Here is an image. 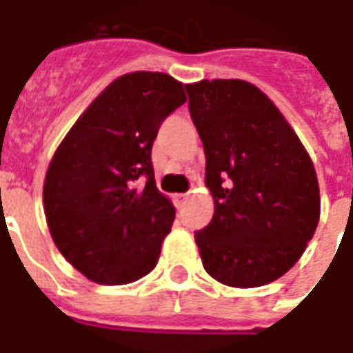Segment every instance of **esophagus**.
<instances>
[{
    "mask_svg": "<svg viewBox=\"0 0 353 353\" xmlns=\"http://www.w3.org/2000/svg\"><path fill=\"white\" fill-rule=\"evenodd\" d=\"M188 201H190V193H179V195H174V205H176V208H184L188 205Z\"/></svg>",
    "mask_w": 353,
    "mask_h": 353,
    "instance_id": "1",
    "label": "esophagus"
}]
</instances>
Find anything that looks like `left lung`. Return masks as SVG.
<instances>
[{
	"instance_id": "left-lung-1",
	"label": "left lung",
	"mask_w": 353,
	"mask_h": 353,
	"mask_svg": "<svg viewBox=\"0 0 353 353\" xmlns=\"http://www.w3.org/2000/svg\"><path fill=\"white\" fill-rule=\"evenodd\" d=\"M206 156L214 216L195 232L203 266L234 288L279 279L299 261L320 219L311 156L277 105L243 79L188 83Z\"/></svg>"
}]
</instances>
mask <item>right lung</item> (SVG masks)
I'll use <instances>...</instances> for the list:
<instances>
[{
	"label": "right lung",
	"instance_id": "add662e5",
	"mask_svg": "<svg viewBox=\"0 0 353 353\" xmlns=\"http://www.w3.org/2000/svg\"><path fill=\"white\" fill-rule=\"evenodd\" d=\"M184 102L169 74H124L55 150L42 190L48 229L92 283L126 285L154 270L174 206L156 188L150 150L163 119Z\"/></svg>",
	"mask_w": 353,
	"mask_h": 353
}]
</instances>
